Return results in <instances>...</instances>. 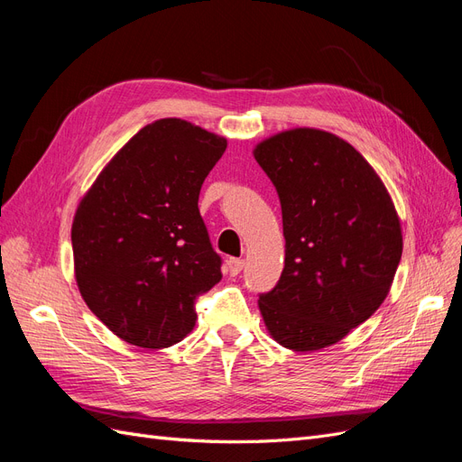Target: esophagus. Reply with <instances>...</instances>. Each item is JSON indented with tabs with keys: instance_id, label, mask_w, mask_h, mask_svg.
Masks as SVG:
<instances>
[{
	"instance_id": "esophagus-1",
	"label": "esophagus",
	"mask_w": 462,
	"mask_h": 462,
	"mask_svg": "<svg viewBox=\"0 0 462 462\" xmlns=\"http://www.w3.org/2000/svg\"><path fill=\"white\" fill-rule=\"evenodd\" d=\"M243 268H245V260H241V258H229L227 260V270L233 277L239 275L243 272Z\"/></svg>"
}]
</instances>
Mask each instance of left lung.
<instances>
[{"label": "left lung", "instance_id": "8db88e82", "mask_svg": "<svg viewBox=\"0 0 462 462\" xmlns=\"http://www.w3.org/2000/svg\"><path fill=\"white\" fill-rule=\"evenodd\" d=\"M253 153L279 194L285 236V268L260 295V314L279 345L319 351L385 300L402 254L395 204L365 156L333 133L282 131Z\"/></svg>", "mask_w": 462, "mask_h": 462}]
</instances>
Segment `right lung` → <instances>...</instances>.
Masks as SVG:
<instances>
[{"label": "right lung", "mask_w": 462, "mask_h": 462, "mask_svg": "<svg viewBox=\"0 0 462 462\" xmlns=\"http://www.w3.org/2000/svg\"><path fill=\"white\" fill-rule=\"evenodd\" d=\"M227 138L185 119L138 131L96 177L73 217L75 279L88 309L143 348L183 341L194 300L221 279L199 212L200 187Z\"/></svg>", "instance_id": "add662e5"}]
</instances>
